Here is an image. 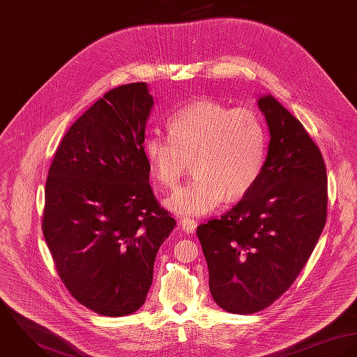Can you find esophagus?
Returning <instances> with one entry per match:
<instances>
[{
	"mask_svg": "<svg viewBox=\"0 0 357 357\" xmlns=\"http://www.w3.org/2000/svg\"><path fill=\"white\" fill-rule=\"evenodd\" d=\"M181 227H182V230L185 231V233H188V234H192V233H195L196 231V227H197V223L195 222V220H192V219H188V218H183V219H181Z\"/></svg>",
	"mask_w": 357,
	"mask_h": 357,
	"instance_id": "esophagus-1",
	"label": "esophagus"
}]
</instances>
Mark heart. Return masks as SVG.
<instances>
[{
  "label": "heart",
  "instance_id": "heart-1",
  "mask_svg": "<svg viewBox=\"0 0 357 357\" xmlns=\"http://www.w3.org/2000/svg\"><path fill=\"white\" fill-rule=\"evenodd\" d=\"M168 130L169 135H148L144 151L153 176L165 188H175L193 160L196 176L167 199L175 213L205 215L223 197H242L259 179L267 135L255 111L198 100L175 112Z\"/></svg>",
  "mask_w": 357,
  "mask_h": 357
}]
</instances>
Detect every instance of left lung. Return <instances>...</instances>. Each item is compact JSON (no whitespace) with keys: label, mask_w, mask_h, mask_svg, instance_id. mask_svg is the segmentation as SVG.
<instances>
[{"label":"left lung","mask_w":357,"mask_h":357,"mask_svg":"<svg viewBox=\"0 0 357 357\" xmlns=\"http://www.w3.org/2000/svg\"><path fill=\"white\" fill-rule=\"evenodd\" d=\"M257 105L270 131L261 174L233 209L197 227L211 294L238 315L267 308L290 287L327 213V175L315 142L271 94Z\"/></svg>","instance_id":"left-lung-1"}]
</instances>
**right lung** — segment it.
<instances>
[{"mask_svg": "<svg viewBox=\"0 0 357 357\" xmlns=\"http://www.w3.org/2000/svg\"><path fill=\"white\" fill-rule=\"evenodd\" d=\"M145 82L109 90L61 139L45 186L42 230L73 297L104 317L139 310L176 222L149 185Z\"/></svg>", "mask_w": 357, "mask_h": 357, "instance_id": "obj_1", "label": "right lung"}]
</instances>
